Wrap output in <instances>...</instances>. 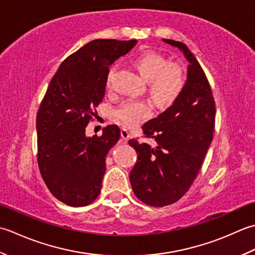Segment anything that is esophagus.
<instances>
[{"mask_svg": "<svg viewBox=\"0 0 255 255\" xmlns=\"http://www.w3.org/2000/svg\"><path fill=\"white\" fill-rule=\"evenodd\" d=\"M121 136H122V141H123L124 143H127V142L128 141L129 133H128V131L127 128H121Z\"/></svg>", "mask_w": 255, "mask_h": 255, "instance_id": "esophagus-1", "label": "esophagus"}]
</instances>
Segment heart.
<instances>
[{
    "mask_svg": "<svg viewBox=\"0 0 255 255\" xmlns=\"http://www.w3.org/2000/svg\"><path fill=\"white\" fill-rule=\"evenodd\" d=\"M133 65L145 80L148 81L150 95L162 105H170L179 96L185 86L184 70L177 62L167 61L164 56L154 50H144L133 60ZM113 68L107 77V87L110 86ZM153 113L149 102L128 100L116 109L113 116L126 127H136Z\"/></svg>",
    "mask_w": 255,
    "mask_h": 255,
    "instance_id": "b5f03b06",
    "label": "heart"
}]
</instances>
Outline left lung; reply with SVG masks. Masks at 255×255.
<instances>
[{"label":"left lung","mask_w":255,"mask_h":255,"mask_svg":"<svg viewBox=\"0 0 255 255\" xmlns=\"http://www.w3.org/2000/svg\"><path fill=\"white\" fill-rule=\"evenodd\" d=\"M163 41L188 60L186 84L167 110L142 127L144 136L154 138L157 146L128 141L137 154L129 183L135 196L153 207L174 204L188 191L211 144L216 118L211 88L196 57L180 41Z\"/></svg>","instance_id":"obj_1"}]
</instances>
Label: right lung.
<instances>
[{"label": "right lung", "mask_w": 255, "mask_h": 255, "mask_svg": "<svg viewBox=\"0 0 255 255\" xmlns=\"http://www.w3.org/2000/svg\"><path fill=\"white\" fill-rule=\"evenodd\" d=\"M137 40L96 39L61 62L36 118L37 162L46 186L71 207L91 204L100 194L106 157L120 138L118 126L86 136L93 110L105 97L109 66Z\"/></svg>", "instance_id": "1"}]
</instances>
